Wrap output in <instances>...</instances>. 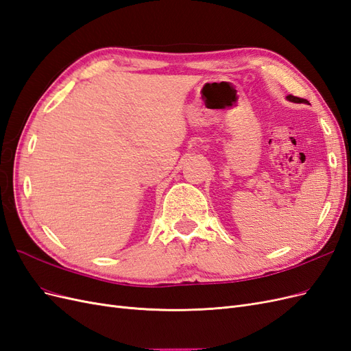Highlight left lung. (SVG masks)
Segmentation results:
<instances>
[{"instance_id": "8db88e82", "label": "left lung", "mask_w": 351, "mask_h": 351, "mask_svg": "<svg viewBox=\"0 0 351 351\" xmlns=\"http://www.w3.org/2000/svg\"><path fill=\"white\" fill-rule=\"evenodd\" d=\"M287 99L289 101H291V102H295V104H302V102H307L306 99H303V98H297V97H293V95H289V97H287Z\"/></svg>"}]
</instances>
